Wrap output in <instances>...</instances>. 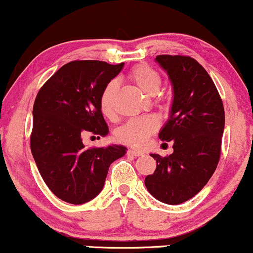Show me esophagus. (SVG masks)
<instances>
[{"label":"esophagus","mask_w":253,"mask_h":253,"mask_svg":"<svg viewBox=\"0 0 253 253\" xmlns=\"http://www.w3.org/2000/svg\"><path fill=\"white\" fill-rule=\"evenodd\" d=\"M127 155H129V156H134V157H140V156H144V153H143V152H140V151L128 150V151H127Z\"/></svg>","instance_id":"esophagus-1"}]
</instances>
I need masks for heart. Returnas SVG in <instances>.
Wrapping results in <instances>:
<instances>
[{
  "instance_id": "1",
  "label": "heart",
  "mask_w": 253,
  "mask_h": 253,
  "mask_svg": "<svg viewBox=\"0 0 253 253\" xmlns=\"http://www.w3.org/2000/svg\"><path fill=\"white\" fill-rule=\"evenodd\" d=\"M128 78L145 95L153 96L161 89L162 80L159 74L150 66L136 65L129 72ZM117 83L109 82L104 86L100 96V109L106 118L112 119L115 115L114 97L117 92ZM158 120L155 117H141L127 121L117 130V138L128 146L141 149L149 141V138L158 129Z\"/></svg>"
}]
</instances>
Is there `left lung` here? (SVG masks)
<instances>
[{
	"instance_id": "8db88e82",
	"label": "left lung",
	"mask_w": 253,
	"mask_h": 253,
	"mask_svg": "<svg viewBox=\"0 0 253 253\" xmlns=\"http://www.w3.org/2000/svg\"><path fill=\"white\" fill-rule=\"evenodd\" d=\"M173 89L170 117L159 139L172 143L168 157L157 162L145 185L153 197L179 205L194 197L213 176L221 152L225 110L215 84L201 64L187 56H157Z\"/></svg>"
}]
</instances>
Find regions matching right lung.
<instances>
[{
    "mask_svg": "<svg viewBox=\"0 0 253 253\" xmlns=\"http://www.w3.org/2000/svg\"><path fill=\"white\" fill-rule=\"evenodd\" d=\"M123 68L124 63L74 60L38 92L31 151L46 185L63 201L82 205L96 197L110 164L126 153L121 145L86 149L82 141L84 134H108L100 96Z\"/></svg>",
    "mask_w": 253,
    "mask_h": 253,
    "instance_id": "right-lung-1",
    "label": "right lung"
}]
</instances>
